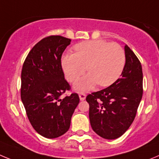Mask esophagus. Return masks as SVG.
Returning a JSON list of instances; mask_svg holds the SVG:
<instances>
[{"instance_id":"obj_1","label":"esophagus","mask_w":159,"mask_h":159,"mask_svg":"<svg viewBox=\"0 0 159 159\" xmlns=\"http://www.w3.org/2000/svg\"><path fill=\"white\" fill-rule=\"evenodd\" d=\"M85 97H86V95L85 93H79V98L81 101H84L85 99Z\"/></svg>"}]
</instances>
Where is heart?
Listing matches in <instances>:
<instances>
[{
  "label": "heart",
  "mask_w": 159,
  "mask_h": 159,
  "mask_svg": "<svg viewBox=\"0 0 159 159\" xmlns=\"http://www.w3.org/2000/svg\"><path fill=\"white\" fill-rule=\"evenodd\" d=\"M74 54L62 57L66 78L74 82L86 70L89 74L74 84L79 92L87 91L98 84L105 87L113 84L121 75L125 65V54L116 43L97 39L82 42L74 47Z\"/></svg>",
  "instance_id": "heart-1"
}]
</instances>
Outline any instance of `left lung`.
Listing matches in <instances>:
<instances>
[{"label":"left lung","mask_w":159,"mask_h":159,"mask_svg":"<svg viewBox=\"0 0 159 159\" xmlns=\"http://www.w3.org/2000/svg\"><path fill=\"white\" fill-rule=\"evenodd\" d=\"M121 77L110 86L86 97L93 130L106 139L120 137L135 120L143 97L142 66L128 45Z\"/></svg>","instance_id":"8db88e82"}]
</instances>
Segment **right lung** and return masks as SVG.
<instances>
[{"label": "right lung", "mask_w": 159, "mask_h": 159, "mask_svg": "<svg viewBox=\"0 0 159 159\" xmlns=\"http://www.w3.org/2000/svg\"><path fill=\"white\" fill-rule=\"evenodd\" d=\"M70 42L61 35L43 38L30 51L22 67L21 100L31 126L45 138H57L69 130L80 101L75 93L60 98L70 89L61 63Z\"/></svg>", "instance_id": "right-lung-1"}]
</instances>
